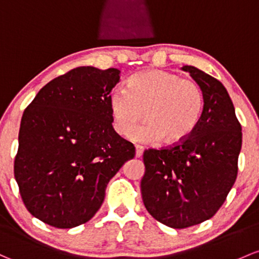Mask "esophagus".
<instances>
[{"instance_id": "1", "label": "esophagus", "mask_w": 259, "mask_h": 259, "mask_svg": "<svg viewBox=\"0 0 259 259\" xmlns=\"http://www.w3.org/2000/svg\"><path fill=\"white\" fill-rule=\"evenodd\" d=\"M144 152V148L143 146H135V156L137 157H141V155H143Z\"/></svg>"}]
</instances>
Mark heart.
<instances>
[{"label":"heart","mask_w":259,"mask_h":259,"mask_svg":"<svg viewBox=\"0 0 259 259\" xmlns=\"http://www.w3.org/2000/svg\"><path fill=\"white\" fill-rule=\"evenodd\" d=\"M113 126L126 137L133 133L140 143L161 139L166 145L181 143L191 135L203 110V95L197 83L167 70L149 69L132 75L126 89L114 88L108 98Z\"/></svg>","instance_id":"obj_1"}]
</instances>
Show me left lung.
Instances as JSON below:
<instances>
[{"label":"left lung","instance_id":"obj_1","mask_svg":"<svg viewBox=\"0 0 259 259\" xmlns=\"http://www.w3.org/2000/svg\"><path fill=\"white\" fill-rule=\"evenodd\" d=\"M203 95L200 121L189 138L166 149L144 152L141 195L149 213L171 228L209 220L237 178L242 127L223 84L192 65H184Z\"/></svg>","mask_w":259,"mask_h":259}]
</instances>
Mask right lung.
Segmentation results:
<instances>
[{"label": "right lung", "instance_id": "add662e5", "mask_svg": "<svg viewBox=\"0 0 259 259\" xmlns=\"http://www.w3.org/2000/svg\"><path fill=\"white\" fill-rule=\"evenodd\" d=\"M116 68L78 67L54 78L24 110L15 178L32 216L57 228L88 222L110 179L135 156L116 134L108 98Z\"/></svg>", "mask_w": 259, "mask_h": 259}]
</instances>
